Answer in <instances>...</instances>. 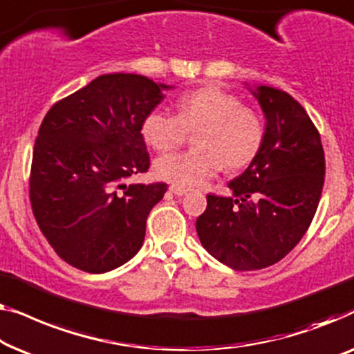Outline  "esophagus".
I'll use <instances>...</instances> for the list:
<instances>
[{"label": "esophagus", "mask_w": 354, "mask_h": 354, "mask_svg": "<svg viewBox=\"0 0 354 354\" xmlns=\"http://www.w3.org/2000/svg\"><path fill=\"white\" fill-rule=\"evenodd\" d=\"M170 192H173V194H175V196H178V197H181V196H186L187 189L179 187V186H175V184H173V186H170Z\"/></svg>", "instance_id": "esophagus-1"}]
</instances>
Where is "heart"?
I'll list each match as a JSON object with an SVG mask.
<instances>
[{
  "instance_id": "obj_1",
  "label": "heart",
  "mask_w": 354,
  "mask_h": 354,
  "mask_svg": "<svg viewBox=\"0 0 354 354\" xmlns=\"http://www.w3.org/2000/svg\"><path fill=\"white\" fill-rule=\"evenodd\" d=\"M187 131H198L194 151L168 153L156 160V173L179 187H197L221 170L242 168L258 156L265 141V123L255 109L220 88L189 91L178 101V115L149 112L142 138L156 151L167 152L184 142Z\"/></svg>"
}]
</instances>
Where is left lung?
I'll list each match as a JSON object with an SVG mask.
<instances>
[{"label": "left lung", "mask_w": 354, "mask_h": 354, "mask_svg": "<svg viewBox=\"0 0 354 354\" xmlns=\"http://www.w3.org/2000/svg\"><path fill=\"white\" fill-rule=\"evenodd\" d=\"M265 113V141L245 171L207 196L196 229L205 250L237 271L281 261L305 236L319 203L326 162L319 133L282 89L245 83Z\"/></svg>", "instance_id": "8db88e82"}]
</instances>
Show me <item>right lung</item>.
<instances>
[{
  "mask_svg": "<svg viewBox=\"0 0 354 354\" xmlns=\"http://www.w3.org/2000/svg\"><path fill=\"white\" fill-rule=\"evenodd\" d=\"M175 86L107 73L54 104L33 147L30 201L44 237L78 270L102 274L142 247L167 184H127L147 171L142 122Z\"/></svg>",
  "mask_w": 354,
  "mask_h": 354,
  "instance_id": "add662e5",
  "label": "right lung"
}]
</instances>
